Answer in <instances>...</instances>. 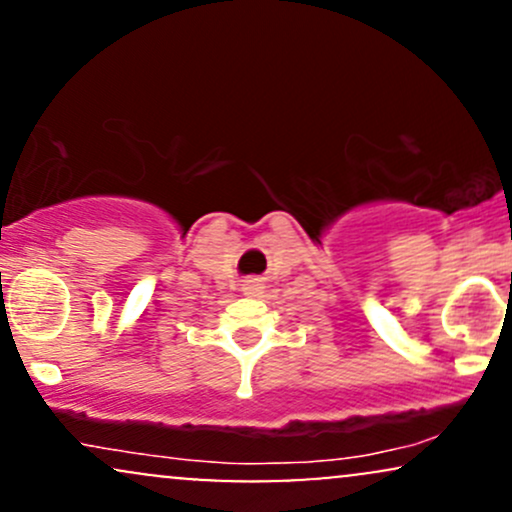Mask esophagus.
Here are the masks:
<instances>
[{"instance_id":"34e87169","label":"esophagus","mask_w":512,"mask_h":512,"mask_svg":"<svg viewBox=\"0 0 512 512\" xmlns=\"http://www.w3.org/2000/svg\"><path fill=\"white\" fill-rule=\"evenodd\" d=\"M250 289H262V286L257 281H250Z\"/></svg>"}]
</instances>
